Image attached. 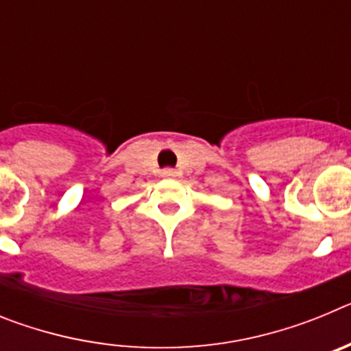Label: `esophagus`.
I'll return each instance as SVG.
<instances>
[{"mask_svg":"<svg viewBox=\"0 0 351 351\" xmlns=\"http://www.w3.org/2000/svg\"><path fill=\"white\" fill-rule=\"evenodd\" d=\"M161 178L173 179V178H178V172H176L173 169H165V170H161Z\"/></svg>","mask_w":351,"mask_h":351,"instance_id":"obj_1","label":"esophagus"}]
</instances>
